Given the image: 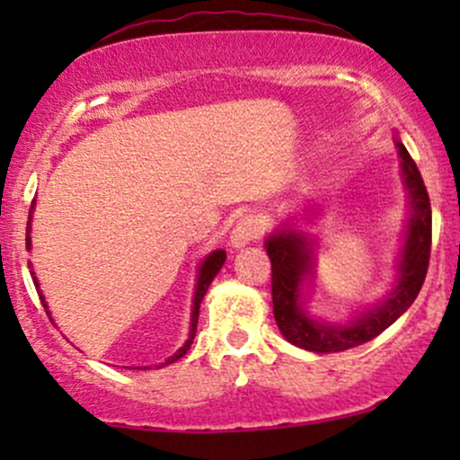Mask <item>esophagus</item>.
<instances>
[{
	"label": "esophagus",
	"instance_id": "34e87169",
	"mask_svg": "<svg viewBox=\"0 0 460 460\" xmlns=\"http://www.w3.org/2000/svg\"><path fill=\"white\" fill-rule=\"evenodd\" d=\"M261 234H263L261 216H257V214L242 216L240 223H237L234 226V231H231V246L242 248V246L251 244L252 240L261 237Z\"/></svg>",
	"mask_w": 460,
	"mask_h": 460
}]
</instances>
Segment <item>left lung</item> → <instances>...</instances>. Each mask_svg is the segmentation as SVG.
<instances>
[{"label":"left lung","mask_w":460,"mask_h":460,"mask_svg":"<svg viewBox=\"0 0 460 460\" xmlns=\"http://www.w3.org/2000/svg\"><path fill=\"white\" fill-rule=\"evenodd\" d=\"M394 142L400 155L404 188L409 192L411 214L402 248H400L398 266H395L398 270L395 283L392 292L381 303L374 305L372 309L361 311L346 324L314 318L305 309V285L314 277L315 242L305 231H298L289 220H285L279 229H274L266 237L263 246H266L272 263L274 320L289 344L309 352H318V355L350 350L389 329L420 294L430 260V199L413 157L409 155L406 146L398 138Z\"/></svg>","instance_id":"1"}]
</instances>
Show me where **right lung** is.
Segmentation results:
<instances>
[{
	"label": "right lung",
	"mask_w": 460,
	"mask_h": 460,
	"mask_svg": "<svg viewBox=\"0 0 460 460\" xmlns=\"http://www.w3.org/2000/svg\"><path fill=\"white\" fill-rule=\"evenodd\" d=\"M31 212H34V203H31V209H30V218H28L30 223H31ZM30 223H28V231H25V246H28V251L31 248V237H30L31 225H30ZM225 260H226V252H225V251H220V248H218V251L209 252V255L205 257L203 261H200V266H199V274H197V289H194V298H192V315H190V332H188V340H186V344H183L181 348H179V350L175 352V355L168 357L166 361L162 363V366H168V363H175V361H179V358H181V357L186 355V352L190 350V346H192L194 335H197V322H199V309H200V303H203V296H205V294H208V288H209V285H212L214 277H216V274L220 272V268H223ZM28 268H30V274H31V281H34L36 288H39L40 303H43V307H45V311H47V315H49V320H51L49 307H47L43 292H40V283H39V279H36L34 270H31V263H28ZM51 322H54V320H51Z\"/></svg>",
	"instance_id": "1"
}]
</instances>
